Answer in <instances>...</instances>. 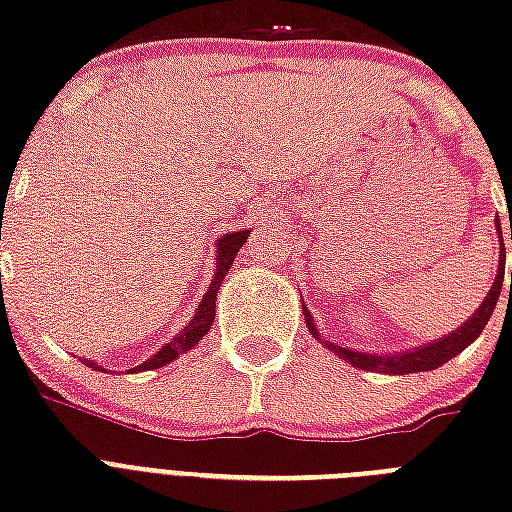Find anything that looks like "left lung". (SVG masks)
Returning <instances> with one entry per match:
<instances>
[{
	"label": "left lung",
	"mask_w": 512,
	"mask_h": 512,
	"mask_svg": "<svg viewBox=\"0 0 512 512\" xmlns=\"http://www.w3.org/2000/svg\"><path fill=\"white\" fill-rule=\"evenodd\" d=\"M497 236L502 241V228L500 220H497ZM510 241H512V223H510ZM502 260H500V271H497V279H494L492 289H489V295L481 303L473 316H470L465 324H462L457 332L452 335L441 337V340L430 342V345H420V348L414 350H404V353H396V356H382V353H361V350H348L342 348V345H335V342H327V348H332L340 358L350 361L358 369H366V372H385V374H412V372H430V369H436V366L446 364L449 358H454L457 353L468 348L470 342L476 340L484 327L492 319L494 308H497V300H500L502 292V279H505V241H502ZM510 292H512V276H510ZM305 324L316 337V327H313V319L308 308H305Z\"/></svg>",
	"instance_id": "8db88e82"
}]
</instances>
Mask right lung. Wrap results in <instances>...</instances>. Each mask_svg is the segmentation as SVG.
<instances>
[{
    "instance_id": "obj_1",
    "label": "right lung",
    "mask_w": 512,
    "mask_h": 512,
    "mask_svg": "<svg viewBox=\"0 0 512 512\" xmlns=\"http://www.w3.org/2000/svg\"><path fill=\"white\" fill-rule=\"evenodd\" d=\"M247 236L249 231H236V233H225L223 239H217L215 276H212V284H209V289L204 292V300H201L199 311L193 313V319L185 324V329L180 332V335L172 337V340L167 342L156 356L148 358L146 364H140V369H159V366H167L172 358H177L180 353H185V350H191L201 337L207 335L209 327H212V321H215L217 289H220V284H223V276L233 265V257H236V252L241 249V244L247 241ZM84 364L92 366V369H98V372H103V369H100L98 364H92V361H84Z\"/></svg>"
}]
</instances>
